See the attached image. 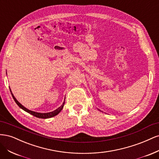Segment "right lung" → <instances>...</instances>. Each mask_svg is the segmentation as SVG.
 I'll list each match as a JSON object with an SVG mask.
<instances>
[{"instance_id":"add662e5","label":"right lung","mask_w":159,"mask_h":159,"mask_svg":"<svg viewBox=\"0 0 159 159\" xmlns=\"http://www.w3.org/2000/svg\"><path fill=\"white\" fill-rule=\"evenodd\" d=\"M10 91H11V94H12V98H13V99H14V102H16V103L18 105L19 107H20L22 109H23L24 111H25L26 112H27V113H30V114H31V115H34V116H35V117H38V118H41V119H48V118H50V117H54V116H56V115H57V114H58L61 111V109H63V107H64V103H65V99H64V103H63V104H62L61 106L60 107H58L57 109H56V110H54V111H52V112H49V113H38V112H35V111H30V110H29V109H28L27 108H26L25 107H24L23 105H22V104H20V103H19L18 101L16 100V99L14 98V95L12 94V91H11V89H10Z\"/></svg>"}]
</instances>
